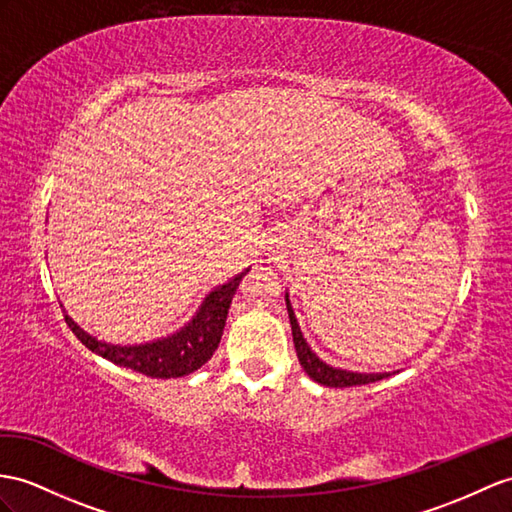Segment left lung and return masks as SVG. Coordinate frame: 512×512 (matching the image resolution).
I'll return each instance as SVG.
<instances>
[{
	"instance_id": "8db88e82",
	"label": "left lung",
	"mask_w": 512,
	"mask_h": 512,
	"mask_svg": "<svg viewBox=\"0 0 512 512\" xmlns=\"http://www.w3.org/2000/svg\"><path fill=\"white\" fill-rule=\"evenodd\" d=\"M286 308H289V319H291V330H293V343H295V352L299 358V365L304 367L310 378L323 386H334V389H343V386H358V384H371L378 382L382 378H389L391 373H354V371H345V369H334L330 365L323 363L315 356V352L310 350L306 339L302 336V330L297 326L295 313L289 302V295H286Z\"/></svg>"
}]
</instances>
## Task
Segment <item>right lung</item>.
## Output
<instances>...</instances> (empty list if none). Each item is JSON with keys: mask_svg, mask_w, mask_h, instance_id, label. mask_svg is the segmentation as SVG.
Here are the masks:
<instances>
[{"mask_svg": "<svg viewBox=\"0 0 512 512\" xmlns=\"http://www.w3.org/2000/svg\"><path fill=\"white\" fill-rule=\"evenodd\" d=\"M249 269L239 273L234 280L217 286V289L206 297V302L199 308L195 319L176 332L169 339L145 343V345H110L93 339L86 334L78 323H73L69 315H65L67 326L78 336L82 345L89 347L91 352L110 360L119 367L139 371L147 378H182L206 365L210 356L219 347L223 328H226L228 310L232 297L239 289L243 276Z\"/></svg>", "mask_w": 512, "mask_h": 512, "instance_id": "1", "label": "right lung"}]
</instances>
